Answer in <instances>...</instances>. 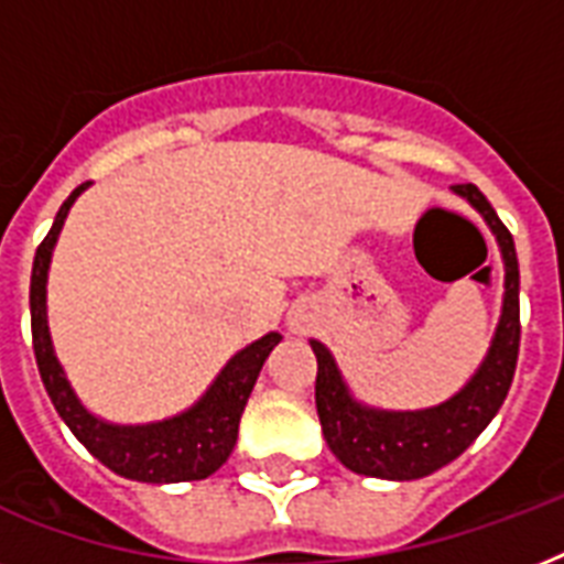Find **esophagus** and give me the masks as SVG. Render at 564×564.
Wrapping results in <instances>:
<instances>
[{"label": "esophagus", "instance_id": "esophagus-1", "mask_svg": "<svg viewBox=\"0 0 564 564\" xmlns=\"http://www.w3.org/2000/svg\"><path fill=\"white\" fill-rule=\"evenodd\" d=\"M292 330H299V325H295V322H292Z\"/></svg>", "mask_w": 564, "mask_h": 564}]
</instances>
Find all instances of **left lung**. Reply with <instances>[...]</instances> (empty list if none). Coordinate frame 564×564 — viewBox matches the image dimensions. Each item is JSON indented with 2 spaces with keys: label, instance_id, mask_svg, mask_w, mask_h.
Returning a JSON list of instances; mask_svg holds the SVG:
<instances>
[{
  "label": "left lung",
  "instance_id": "1",
  "mask_svg": "<svg viewBox=\"0 0 564 564\" xmlns=\"http://www.w3.org/2000/svg\"><path fill=\"white\" fill-rule=\"evenodd\" d=\"M474 210L480 213L491 228L503 257V310L498 330L489 345L486 360L474 371L468 383L438 406L412 412H392L366 406L348 392L343 375L336 369L334 354L313 339V354L318 360L316 375V410L322 433L336 459L354 474L380 477V480H419L454 463L486 424L498 415L516 377L518 345H521V307H518V257L516 242L507 225L489 198L474 184H456Z\"/></svg>",
  "mask_w": 564,
  "mask_h": 564
}]
</instances>
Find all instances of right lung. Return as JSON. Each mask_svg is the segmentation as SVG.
Listing matches in <instances>:
<instances>
[{"instance_id":"obj_1","label":"right lung","mask_w":564,"mask_h":564,"mask_svg":"<svg viewBox=\"0 0 564 564\" xmlns=\"http://www.w3.org/2000/svg\"><path fill=\"white\" fill-rule=\"evenodd\" d=\"M87 189V184L75 187L73 195L61 204L52 230L37 246L34 265H31V343L43 377L48 398L55 403L57 415L75 433V438L90 451L101 465L128 480L140 482H184L204 480L219 471L237 445L239 419L246 410L248 394L254 389L257 375L263 369L265 357L281 343V334H265L248 348L237 351L228 366L219 371L210 389L198 401L172 419L152 421V424H110L96 419L73 392L64 369L52 348L46 318V278L52 263V248L73 202Z\"/></svg>"}]
</instances>
